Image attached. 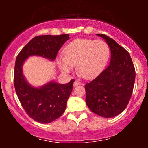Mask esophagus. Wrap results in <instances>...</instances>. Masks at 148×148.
Instances as JSON below:
<instances>
[{
  "instance_id": "esophagus-1",
  "label": "esophagus",
  "mask_w": 148,
  "mask_h": 148,
  "mask_svg": "<svg viewBox=\"0 0 148 148\" xmlns=\"http://www.w3.org/2000/svg\"><path fill=\"white\" fill-rule=\"evenodd\" d=\"M74 87H75V86H79V85H81V83L79 82V81H75L74 82Z\"/></svg>"
}]
</instances>
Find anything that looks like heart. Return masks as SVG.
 <instances>
[{
    "label": "heart",
    "mask_w": 148,
    "mask_h": 148,
    "mask_svg": "<svg viewBox=\"0 0 148 148\" xmlns=\"http://www.w3.org/2000/svg\"><path fill=\"white\" fill-rule=\"evenodd\" d=\"M110 56L108 44L103 40L78 39L64 49L59 66L64 73H69L77 64V72L85 79H91L103 68Z\"/></svg>",
    "instance_id": "b5f03b06"
}]
</instances>
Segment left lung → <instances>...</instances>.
I'll use <instances>...</instances> for the list:
<instances>
[{"label":"left lung","instance_id":"1","mask_svg":"<svg viewBox=\"0 0 148 148\" xmlns=\"http://www.w3.org/2000/svg\"><path fill=\"white\" fill-rule=\"evenodd\" d=\"M111 49L109 65L95 79L86 84V102L95 114L113 118L125 109L132 97L135 81V68L128 51L114 40L97 34Z\"/></svg>","mask_w":148,"mask_h":148}]
</instances>
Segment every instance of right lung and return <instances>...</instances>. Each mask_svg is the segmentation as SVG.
<instances>
[{
  "mask_svg": "<svg viewBox=\"0 0 148 148\" xmlns=\"http://www.w3.org/2000/svg\"><path fill=\"white\" fill-rule=\"evenodd\" d=\"M69 39L68 34L40 35L32 39L16 57L14 85L22 107L28 116L38 123H51L63 114L74 80L67 84L53 81L40 88L30 86L22 73V65L30 56H40L53 60L58 51Z\"/></svg>",
  "mask_w": 148,
  "mask_h": 148,
  "instance_id": "right-lung-1",
  "label": "right lung"
}]
</instances>
